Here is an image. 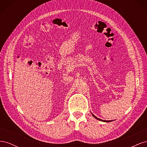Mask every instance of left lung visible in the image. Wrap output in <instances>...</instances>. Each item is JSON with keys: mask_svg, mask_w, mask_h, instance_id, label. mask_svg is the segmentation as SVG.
Listing matches in <instances>:
<instances>
[{"mask_svg": "<svg viewBox=\"0 0 147 147\" xmlns=\"http://www.w3.org/2000/svg\"><path fill=\"white\" fill-rule=\"evenodd\" d=\"M92 116L94 117L96 119H98V120H100V121H104V122H110V121H112V120H110V121H106V120H103V119H99V118H97L96 116H94V115H93L92 113Z\"/></svg>", "mask_w": 147, "mask_h": 147, "instance_id": "1", "label": "left lung"}]
</instances>
